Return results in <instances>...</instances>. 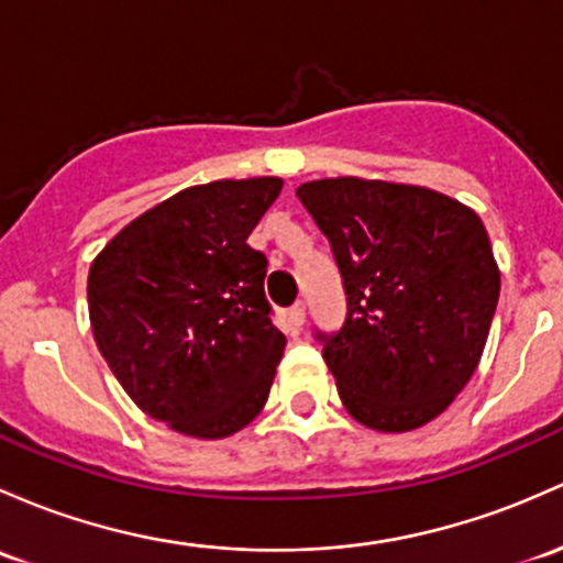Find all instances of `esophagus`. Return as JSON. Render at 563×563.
Masks as SVG:
<instances>
[{
    "instance_id": "obj_1",
    "label": "esophagus",
    "mask_w": 563,
    "mask_h": 563,
    "mask_svg": "<svg viewBox=\"0 0 563 563\" xmlns=\"http://www.w3.org/2000/svg\"><path fill=\"white\" fill-rule=\"evenodd\" d=\"M288 323H291L294 331L301 329V323H305V301H297V305L288 310Z\"/></svg>"
}]
</instances>
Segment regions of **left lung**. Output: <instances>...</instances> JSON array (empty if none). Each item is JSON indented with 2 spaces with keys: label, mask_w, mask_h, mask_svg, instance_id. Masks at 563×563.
<instances>
[{
  "label": "left lung",
  "mask_w": 563,
  "mask_h": 563,
  "mask_svg": "<svg viewBox=\"0 0 563 563\" xmlns=\"http://www.w3.org/2000/svg\"><path fill=\"white\" fill-rule=\"evenodd\" d=\"M329 240L347 316L323 334L345 410L375 431L440 416L475 375L499 266L475 210L421 186L329 177L297 188Z\"/></svg>",
  "instance_id": "8db88e82"
}]
</instances>
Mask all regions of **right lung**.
Listing matches in <instances>:
<instances>
[{
  "label": "right lung",
  "mask_w": 563,
  "mask_h": 563,
  "mask_svg": "<svg viewBox=\"0 0 563 563\" xmlns=\"http://www.w3.org/2000/svg\"><path fill=\"white\" fill-rule=\"evenodd\" d=\"M280 177L183 188L121 229L88 272L93 340L142 412L221 440L262 412L286 336L247 245Z\"/></svg>",
  "instance_id": "add662e5"
}]
</instances>
